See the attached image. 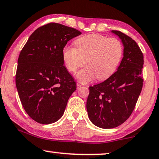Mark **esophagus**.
<instances>
[{"instance_id": "esophagus-1", "label": "esophagus", "mask_w": 159, "mask_h": 159, "mask_svg": "<svg viewBox=\"0 0 159 159\" xmlns=\"http://www.w3.org/2000/svg\"><path fill=\"white\" fill-rule=\"evenodd\" d=\"M76 86H77V89H79V88H80V87L82 86V85L80 84H79V83H77Z\"/></svg>"}]
</instances>
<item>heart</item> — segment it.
<instances>
[{
    "instance_id": "b5f03b06",
    "label": "heart",
    "mask_w": 159,
    "mask_h": 159,
    "mask_svg": "<svg viewBox=\"0 0 159 159\" xmlns=\"http://www.w3.org/2000/svg\"><path fill=\"white\" fill-rule=\"evenodd\" d=\"M74 44L75 48L64 47L62 57L70 73H75L84 60L85 68L76 74L77 80L82 84H88L96 78L107 79L116 70L123 56V44L117 38L91 34L78 38Z\"/></svg>"
}]
</instances>
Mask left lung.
Here are the masks:
<instances>
[{
	"instance_id": "8db88e82",
	"label": "left lung",
	"mask_w": 159,
	"mask_h": 159,
	"mask_svg": "<svg viewBox=\"0 0 159 159\" xmlns=\"http://www.w3.org/2000/svg\"><path fill=\"white\" fill-rule=\"evenodd\" d=\"M124 47L123 57L117 70L101 84L89 86L86 109L89 120L104 129L118 127L128 119L141 92L143 55L131 37L120 31Z\"/></svg>"
}]
</instances>
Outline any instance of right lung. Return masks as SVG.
Segmentation results:
<instances>
[{"label":"right lung","instance_id":"1","mask_svg":"<svg viewBox=\"0 0 159 159\" xmlns=\"http://www.w3.org/2000/svg\"><path fill=\"white\" fill-rule=\"evenodd\" d=\"M81 34L75 29L50 23L37 29L20 52L16 85L28 115L40 124H51L63 115L76 83L63 66L62 50Z\"/></svg>","mask_w":159,"mask_h":159}]
</instances>
